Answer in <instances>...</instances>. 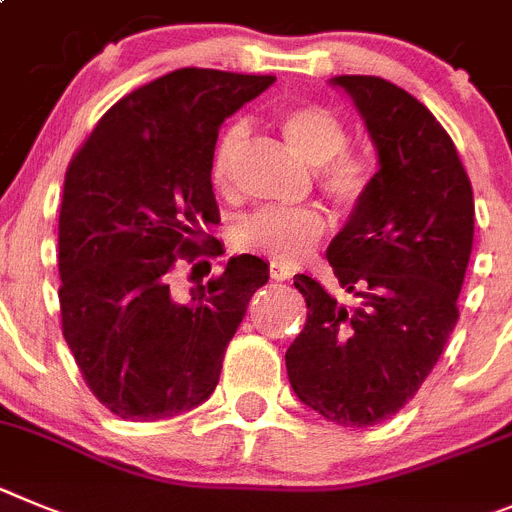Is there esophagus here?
<instances>
[{
	"mask_svg": "<svg viewBox=\"0 0 512 512\" xmlns=\"http://www.w3.org/2000/svg\"><path fill=\"white\" fill-rule=\"evenodd\" d=\"M290 275H293V267L280 265V262H270V278H273V280L283 283V280H288Z\"/></svg>",
	"mask_w": 512,
	"mask_h": 512,
	"instance_id": "34e87169",
	"label": "esophagus"
}]
</instances>
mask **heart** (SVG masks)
Returning a JSON list of instances; mask_svg holds the SVG:
<instances>
[{"label": "heart", "instance_id": "1", "mask_svg": "<svg viewBox=\"0 0 512 512\" xmlns=\"http://www.w3.org/2000/svg\"><path fill=\"white\" fill-rule=\"evenodd\" d=\"M278 127L298 155L316 165V183L339 204H357L375 183V163L367 153L347 147L349 130L344 119L324 104H293L280 109ZM242 122L229 124L211 153L209 176L216 191H229L234 163L245 145ZM326 232V216L316 206H267L242 216L234 224V239L245 250L260 252L273 260L293 265L319 245Z\"/></svg>", "mask_w": 512, "mask_h": 512}]
</instances>
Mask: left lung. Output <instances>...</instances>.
Masks as SVG:
<instances>
[{
	"mask_svg": "<svg viewBox=\"0 0 512 512\" xmlns=\"http://www.w3.org/2000/svg\"><path fill=\"white\" fill-rule=\"evenodd\" d=\"M334 84L365 117L380 170L326 252L354 303L296 275L308 313L285 367L308 408L365 428L418 393L457 326L474 199L449 132L416 96L377 76H336Z\"/></svg>",
	"mask_w": 512,
	"mask_h": 512,
	"instance_id": "1",
	"label": "left lung"
}]
</instances>
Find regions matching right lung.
Listing matches in <instances>:
<instances>
[{"label": "right lung", "instance_id": "add662e5", "mask_svg": "<svg viewBox=\"0 0 512 512\" xmlns=\"http://www.w3.org/2000/svg\"><path fill=\"white\" fill-rule=\"evenodd\" d=\"M275 76L178 68L130 91L73 153L58 216L61 329L114 416L160 421L214 393L267 262L232 257L181 296L178 262L219 252L211 153L219 127Z\"/></svg>", "mask_w": 512, "mask_h": 512}]
</instances>
